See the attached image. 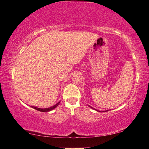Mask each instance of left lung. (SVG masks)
Wrapping results in <instances>:
<instances>
[{
  "label": "left lung",
  "mask_w": 149,
  "mask_h": 149,
  "mask_svg": "<svg viewBox=\"0 0 149 149\" xmlns=\"http://www.w3.org/2000/svg\"><path fill=\"white\" fill-rule=\"evenodd\" d=\"M91 108H92V107H91Z\"/></svg>",
  "instance_id": "8db88e82"
}]
</instances>
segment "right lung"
I'll use <instances>...</instances> for the list:
<instances>
[{
    "mask_svg": "<svg viewBox=\"0 0 149 149\" xmlns=\"http://www.w3.org/2000/svg\"><path fill=\"white\" fill-rule=\"evenodd\" d=\"M59 103H60V102H58L56 104H55L54 106H53V107H51L47 108H37V107H31L33 108H34V109H35V110L40 111V112H49V111L52 110V109H54V108H56L57 106L59 104Z\"/></svg>",
    "mask_w": 149,
    "mask_h": 149,
    "instance_id": "add662e5",
    "label": "right lung"
}]
</instances>
